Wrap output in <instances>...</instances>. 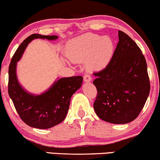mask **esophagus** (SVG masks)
I'll return each mask as SVG.
<instances>
[{
	"mask_svg": "<svg viewBox=\"0 0 160 160\" xmlns=\"http://www.w3.org/2000/svg\"><path fill=\"white\" fill-rule=\"evenodd\" d=\"M83 80L85 82H89L92 81V77L89 74H85L83 77Z\"/></svg>",
	"mask_w": 160,
	"mask_h": 160,
	"instance_id": "34e87169",
	"label": "esophagus"
}]
</instances>
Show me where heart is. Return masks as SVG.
<instances>
[{"label": "heart", "mask_w": 160, "mask_h": 160, "mask_svg": "<svg viewBox=\"0 0 160 160\" xmlns=\"http://www.w3.org/2000/svg\"><path fill=\"white\" fill-rule=\"evenodd\" d=\"M114 45L110 38L87 33L72 40L66 54L72 61L82 62L92 72L103 70L112 59Z\"/></svg>", "instance_id": "b5f03b06"}]
</instances>
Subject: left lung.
<instances>
[{
    "label": "left lung",
    "mask_w": 160,
    "mask_h": 160,
    "mask_svg": "<svg viewBox=\"0 0 160 160\" xmlns=\"http://www.w3.org/2000/svg\"><path fill=\"white\" fill-rule=\"evenodd\" d=\"M119 42L106 68L94 74L98 90L94 108L101 120L126 124L138 117L150 92L145 57L128 35L118 32Z\"/></svg>",
    "instance_id": "8db88e82"
}]
</instances>
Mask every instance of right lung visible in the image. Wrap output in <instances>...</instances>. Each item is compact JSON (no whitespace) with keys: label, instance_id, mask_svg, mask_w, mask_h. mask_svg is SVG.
I'll return each mask as SVG.
<instances>
[{"label":"right lung","instance_id":"right-lung-1","mask_svg":"<svg viewBox=\"0 0 160 160\" xmlns=\"http://www.w3.org/2000/svg\"><path fill=\"white\" fill-rule=\"evenodd\" d=\"M55 40L57 35L32 34L22 42L12 58L9 67V95L21 120L32 128L47 129L65 120L69 108L71 98L82 84V76L58 78L51 86L41 94H32L26 90L18 80V62L26 47L35 39Z\"/></svg>","mask_w":160,"mask_h":160}]
</instances>
